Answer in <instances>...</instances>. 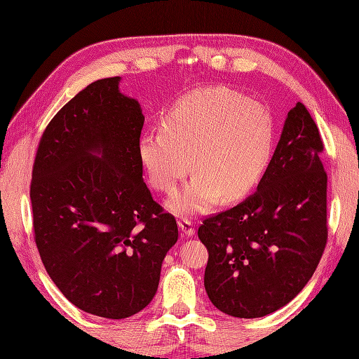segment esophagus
I'll use <instances>...</instances> for the list:
<instances>
[{
	"label": "esophagus",
	"mask_w": 359,
	"mask_h": 359,
	"mask_svg": "<svg viewBox=\"0 0 359 359\" xmlns=\"http://www.w3.org/2000/svg\"><path fill=\"white\" fill-rule=\"evenodd\" d=\"M179 228L185 236H193L194 234V225H193L191 220L187 219V217L179 219Z\"/></svg>",
	"instance_id": "34e87169"
}]
</instances>
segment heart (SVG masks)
<instances>
[{
    "label": "heart",
    "instance_id": "b5f03b06",
    "mask_svg": "<svg viewBox=\"0 0 359 359\" xmlns=\"http://www.w3.org/2000/svg\"><path fill=\"white\" fill-rule=\"evenodd\" d=\"M271 148L273 123L262 104L231 89L208 88L171 106L162 129L140 137L139 157L152 188L166 194L193 166L196 177L168 202L185 216L208 211L219 196L225 202L247 196L269 165Z\"/></svg>",
    "mask_w": 359,
    "mask_h": 359
}]
</instances>
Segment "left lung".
Wrapping results in <instances>:
<instances>
[{
  "label": "left lung",
  "mask_w": 359,
  "mask_h": 359,
  "mask_svg": "<svg viewBox=\"0 0 359 359\" xmlns=\"http://www.w3.org/2000/svg\"><path fill=\"white\" fill-rule=\"evenodd\" d=\"M324 143L301 102L290 109L257 191L203 219L197 230L208 250L205 290L234 318H261L306 287L327 243Z\"/></svg>",
  "instance_id": "obj_1"
}]
</instances>
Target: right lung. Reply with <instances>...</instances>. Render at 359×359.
I'll list each match as a JSON object with an SVG mask.
<instances>
[{"instance_id":"right-lung-1","label":"right lung","mask_w":359,"mask_h":359,"mask_svg":"<svg viewBox=\"0 0 359 359\" xmlns=\"http://www.w3.org/2000/svg\"><path fill=\"white\" fill-rule=\"evenodd\" d=\"M118 81L90 83L53 116L30 182L34 238L46 271L75 307L108 319L148 306L179 238L174 216L143 182L144 117Z\"/></svg>"}]
</instances>
